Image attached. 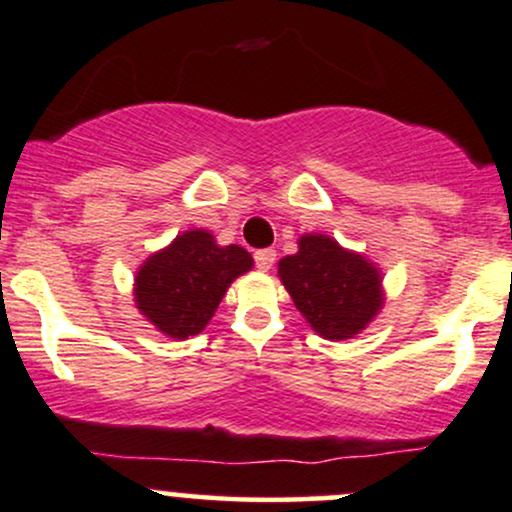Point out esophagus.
Returning a JSON list of instances; mask_svg holds the SVG:
<instances>
[{
    "instance_id": "esophagus-1",
    "label": "esophagus",
    "mask_w": 512,
    "mask_h": 512,
    "mask_svg": "<svg viewBox=\"0 0 512 512\" xmlns=\"http://www.w3.org/2000/svg\"><path fill=\"white\" fill-rule=\"evenodd\" d=\"M254 261L261 271H271V266L275 261V251L273 249H258L254 254Z\"/></svg>"
}]
</instances>
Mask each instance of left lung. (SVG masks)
Segmentation results:
<instances>
[{
	"label": "left lung",
	"instance_id": "left-lung-1",
	"mask_svg": "<svg viewBox=\"0 0 512 512\" xmlns=\"http://www.w3.org/2000/svg\"><path fill=\"white\" fill-rule=\"evenodd\" d=\"M278 273L304 319L331 341L360 333L382 307L375 266L324 234L302 237L300 251L285 256Z\"/></svg>",
	"mask_w": 512,
	"mask_h": 512
}]
</instances>
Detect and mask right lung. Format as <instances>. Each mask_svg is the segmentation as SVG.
<instances>
[{"instance_id": "obj_1", "label": "right lung", "mask_w": 512, "mask_h": 512, "mask_svg": "<svg viewBox=\"0 0 512 512\" xmlns=\"http://www.w3.org/2000/svg\"><path fill=\"white\" fill-rule=\"evenodd\" d=\"M251 266V254L241 246H217L203 229L186 232L140 268L137 309L166 336H195L212 319L229 283Z\"/></svg>"}]
</instances>
